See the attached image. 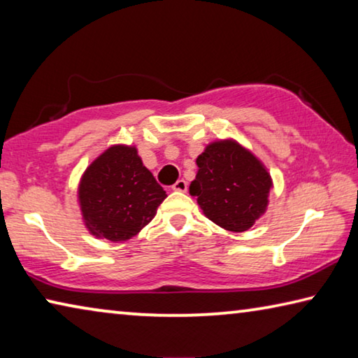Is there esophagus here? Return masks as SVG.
I'll list each match as a JSON object with an SVG mask.
<instances>
[{
	"label": "esophagus",
	"instance_id": "obj_1",
	"mask_svg": "<svg viewBox=\"0 0 358 358\" xmlns=\"http://www.w3.org/2000/svg\"><path fill=\"white\" fill-rule=\"evenodd\" d=\"M172 189L173 191H177V192H186V189H187V183L185 180H178L177 183H175L173 186H172Z\"/></svg>",
	"mask_w": 358,
	"mask_h": 358
}]
</instances>
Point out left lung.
<instances>
[{
	"label": "left lung",
	"mask_w": 358,
	"mask_h": 358,
	"mask_svg": "<svg viewBox=\"0 0 358 358\" xmlns=\"http://www.w3.org/2000/svg\"><path fill=\"white\" fill-rule=\"evenodd\" d=\"M196 162L189 194L210 221L230 232H245L264 216L273 181L250 150L232 138L216 141Z\"/></svg>",
	"instance_id": "8db88e82"
}]
</instances>
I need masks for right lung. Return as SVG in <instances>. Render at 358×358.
I'll return each mask as SVG.
<instances>
[{
  "label": "right lung",
  "instance_id": "add662e5",
  "mask_svg": "<svg viewBox=\"0 0 358 358\" xmlns=\"http://www.w3.org/2000/svg\"><path fill=\"white\" fill-rule=\"evenodd\" d=\"M77 194L85 227L113 243L136 237L167 197L129 145H112L96 157L83 172Z\"/></svg>",
  "mask_w": 358,
  "mask_h": 358
}]
</instances>
